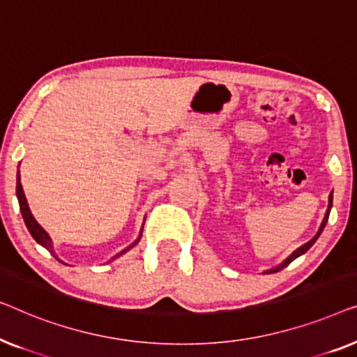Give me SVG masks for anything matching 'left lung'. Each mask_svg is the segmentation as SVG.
<instances>
[{
  "mask_svg": "<svg viewBox=\"0 0 357 357\" xmlns=\"http://www.w3.org/2000/svg\"><path fill=\"white\" fill-rule=\"evenodd\" d=\"M331 202H333V199H331V194H330V197H328V208H327V213H325V218H324V222H322V225H320V229H319V233H317V234H315V236H314V238L309 241V243H305L304 245H301V248H299L298 250H294V252H293V254H291V255H289V257H288V259H286L283 264H281V265H278V267H277V268L267 270V273H277V272H280V270H283L284 267H288V265H289L291 262H293V260H294V259H298V257H299V255H303V254L305 252V250H309L310 248H312V244L315 243V241H317V238H319V236H320V233H322V231H324V228H325V225H327V222H328V213H330V208H331Z\"/></svg>",
  "mask_w": 357,
  "mask_h": 357,
  "instance_id": "8db88e82",
  "label": "left lung"
}]
</instances>
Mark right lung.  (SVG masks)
<instances>
[{"instance_id": "1", "label": "right lung", "mask_w": 357, "mask_h": 357, "mask_svg": "<svg viewBox=\"0 0 357 357\" xmlns=\"http://www.w3.org/2000/svg\"><path fill=\"white\" fill-rule=\"evenodd\" d=\"M16 194H17V200H19V208H21V213H22V218H24V222H26V227H27V229L30 231V234H32V238L37 241V243L40 244V245H43L45 249H48L50 252H52L53 250V245H52V239H50V236L47 234V231H45L42 227H40V225L37 223V220L33 218V215L30 213V208H29V205H27V200H26V195H24V190H22V184H21V176H19V173H17V184H16ZM135 243H137V241H135ZM134 243V244H135ZM132 244V245H134ZM132 245H130V248H132ZM126 250H129V248L128 249H124L123 252H119L118 255H121V254H124L126 252ZM116 255V257H118ZM58 259V257H56ZM59 260V259H58ZM59 262H61V260H59Z\"/></svg>"}]
</instances>
